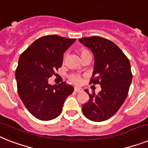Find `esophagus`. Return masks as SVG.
Wrapping results in <instances>:
<instances>
[{
  "instance_id": "obj_1",
  "label": "esophagus",
  "mask_w": 148,
  "mask_h": 148,
  "mask_svg": "<svg viewBox=\"0 0 148 148\" xmlns=\"http://www.w3.org/2000/svg\"><path fill=\"white\" fill-rule=\"evenodd\" d=\"M74 91H75V92H82L83 90H82V88H76V87H75V88H74Z\"/></svg>"
}]
</instances>
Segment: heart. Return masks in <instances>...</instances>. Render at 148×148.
I'll use <instances>...</instances> for the list:
<instances>
[{
    "mask_svg": "<svg viewBox=\"0 0 148 148\" xmlns=\"http://www.w3.org/2000/svg\"><path fill=\"white\" fill-rule=\"evenodd\" d=\"M79 52L80 53V56L81 57H82L83 56H85V55L90 54L89 51H88L86 48L85 47H81L79 49ZM69 79L71 80L72 82H73L74 84H76V85H79L82 82V78L81 76L78 74H71L69 75Z\"/></svg>",
    "mask_w": 148,
    "mask_h": 148,
    "instance_id": "obj_1",
    "label": "heart"
}]
</instances>
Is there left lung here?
<instances>
[{
    "instance_id": "obj_1",
    "label": "left lung",
    "mask_w": 148,
    "mask_h": 148,
    "mask_svg": "<svg viewBox=\"0 0 148 148\" xmlns=\"http://www.w3.org/2000/svg\"><path fill=\"white\" fill-rule=\"evenodd\" d=\"M79 41L95 56L90 84H99L101 88L97 95L85 90L89 100L83 104L82 112L90 120H107L119 110L126 99L132 79L130 62L120 48L108 39L92 36Z\"/></svg>"
}]
</instances>
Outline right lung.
<instances>
[{
  "label": "right lung",
  "mask_w": 148,
  "mask_h": 148,
  "mask_svg": "<svg viewBox=\"0 0 148 148\" xmlns=\"http://www.w3.org/2000/svg\"><path fill=\"white\" fill-rule=\"evenodd\" d=\"M75 40L46 35L35 40L19 57L15 73L18 93L26 109L40 120L58 116L74 91L66 82L50 85L48 79L61 67L63 53Z\"/></svg>",
  "instance_id": "1"
}]
</instances>
